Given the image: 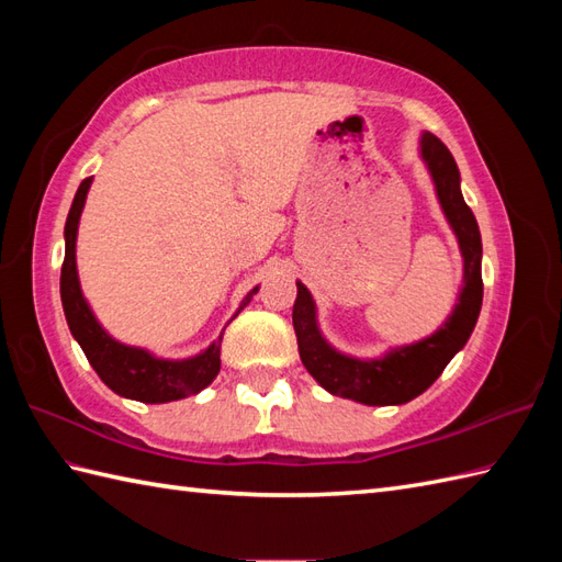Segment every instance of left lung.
Returning a JSON list of instances; mask_svg holds the SVG:
<instances>
[{"label":"left lung","instance_id":"8db88e82","mask_svg":"<svg viewBox=\"0 0 562 562\" xmlns=\"http://www.w3.org/2000/svg\"><path fill=\"white\" fill-rule=\"evenodd\" d=\"M420 157L432 176L441 212L459 238L463 256V284L459 304L453 306L445 326L432 336L403 348H393L376 360H360L338 352L321 336L316 324V304L302 282H296V302L292 308V324L300 342V357L321 386L333 396L352 398L364 405H401L408 403L435 384L445 372L475 328V321L483 304V278L481 258L483 244L479 222L461 195L459 166L453 161L445 142L432 133L420 137Z\"/></svg>","mask_w":562,"mask_h":562}]
</instances>
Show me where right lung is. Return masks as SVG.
<instances>
[{
  "label": "right lung",
  "mask_w": 562,
  "mask_h": 562,
  "mask_svg": "<svg viewBox=\"0 0 562 562\" xmlns=\"http://www.w3.org/2000/svg\"><path fill=\"white\" fill-rule=\"evenodd\" d=\"M91 181L93 178L81 181L65 224V262L63 274H59V296H63V308L71 336L81 345L83 355H87L89 364L97 369L103 384L115 391L117 396L142 403H169L193 396V393L210 386L214 376L220 374L222 336L207 350L188 357V360H161V357H154L147 350L130 348V345L111 338L93 316L87 300H83L77 274V229ZM256 292L258 288L244 296L238 312Z\"/></svg>",
  "instance_id": "right-lung-1"
}]
</instances>
